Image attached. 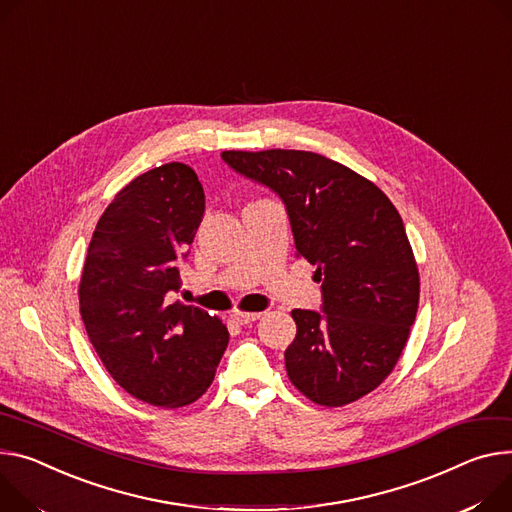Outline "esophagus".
Here are the masks:
<instances>
[{
	"instance_id": "obj_1",
	"label": "esophagus",
	"mask_w": 512,
	"mask_h": 512,
	"mask_svg": "<svg viewBox=\"0 0 512 512\" xmlns=\"http://www.w3.org/2000/svg\"><path fill=\"white\" fill-rule=\"evenodd\" d=\"M237 324H251L261 318V312H232L230 316Z\"/></svg>"
}]
</instances>
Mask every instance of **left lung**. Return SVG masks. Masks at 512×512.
<instances>
[{"label":"left lung","mask_w":512,"mask_h":512,"mask_svg":"<svg viewBox=\"0 0 512 512\" xmlns=\"http://www.w3.org/2000/svg\"><path fill=\"white\" fill-rule=\"evenodd\" d=\"M222 161L286 206L298 255L316 265L320 312L292 310L290 382L322 406L349 404L394 369L418 308V269L388 196L310 151H224Z\"/></svg>","instance_id":"obj_1"}]
</instances>
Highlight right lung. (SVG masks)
Returning <instances> with one entry per match:
<instances>
[{"instance_id": "obj_1", "label": "right lung", "mask_w": 512, "mask_h": 512, "mask_svg": "<svg viewBox=\"0 0 512 512\" xmlns=\"http://www.w3.org/2000/svg\"><path fill=\"white\" fill-rule=\"evenodd\" d=\"M204 208L192 167H155L116 194L87 249L79 310L89 341L118 386L153 406L198 400L228 345L218 316L169 300Z\"/></svg>"}]
</instances>
